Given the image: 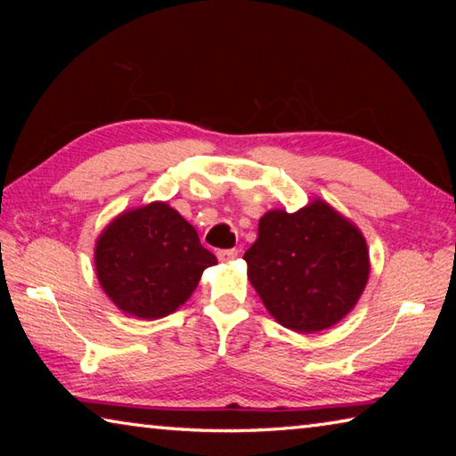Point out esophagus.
<instances>
[{"instance_id": "34e87169", "label": "esophagus", "mask_w": 456, "mask_h": 456, "mask_svg": "<svg viewBox=\"0 0 456 456\" xmlns=\"http://www.w3.org/2000/svg\"><path fill=\"white\" fill-rule=\"evenodd\" d=\"M237 249H221V251H217V257H219V261H231V259H235L237 257Z\"/></svg>"}]
</instances>
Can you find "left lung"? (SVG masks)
Instances as JSON below:
<instances>
[{
    "label": "left lung",
    "mask_w": 456,
    "mask_h": 456,
    "mask_svg": "<svg viewBox=\"0 0 456 456\" xmlns=\"http://www.w3.org/2000/svg\"><path fill=\"white\" fill-rule=\"evenodd\" d=\"M243 259L267 312L299 334L346 318L370 275L364 235L322 199L296 213L267 211Z\"/></svg>",
    "instance_id": "left-lung-1"
}]
</instances>
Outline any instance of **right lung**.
<instances>
[{
	"instance_id": "obj_1",
	"label": "right lung",
	"mask_w": 456,
	"mask_h": 456,
	"mask_svg": "<svg viewBox=\"0 0 456 456\" xmlns=\"http://www.w3.org/2000/svg\"><path fill=\"white\" fill-rule=\"evenodd\" d=\"M215 264L217 257L200 245L195 227L160 200L120 213L94 249L106 296L118 310L142 320L173 314Z\"/></svg>"
}]
</instances>
